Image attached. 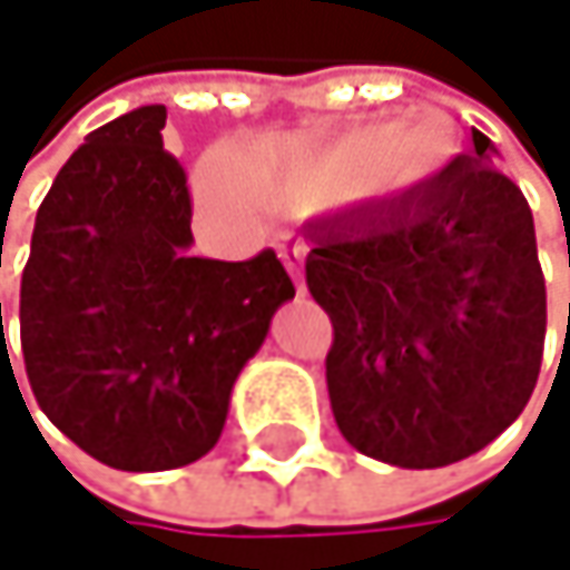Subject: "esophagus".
<instances>
[{"mask_svg": "<svg viewBox=\"0 0 570 570\" xmlns=\"http://www.w3.org/2000/svg\"><path fill=\"white\" fill-rule=\"evenodd\" d=\"M276 253H279L283 266H287V273L294 276L297 291L304 294V256H307V246L304 243H279Z\"/></svg>", "mask_w": 570, "mask_h": 570, "instance_id": "34e87169", "label": "esophagus"}]
</instances>
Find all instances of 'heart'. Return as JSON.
<instances>
[{
  "instance_id": "1",
  "label": "heart",
  "mask_w": 570,
  "mask_h": 570,
  "mask_svg": "<svg viewBox=\"0 0 570 570\" xmlns=\"http://www.w3.org/2000/svg\"><path fill=\"white\" fill-rule=\"evenodd\" d=\"M453 128L435 114L364 120L321 145L279 148L266 158L209 161L198 171L202 202L223 219H253L259 202H321L361 188H405L429 178L453 155Z\"/></svg>"
}]
</instances>
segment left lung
<instances>
[{
	"mask_svg": "<svg viewBox=\"0 0 570 570\" xmlns=\"http://www.w3.org/2000/svg\"><path fill=\"white\" fill-rule=\"evenodd\" d=\"M473 158L307 229L327 395L357 453L432 470L490 445L541 375L548 291L523 191Z\"/></svg>",
	"mask_w": 570,
	"mask_h": 570,
	"instance_id": "obj_1",
	"label": "left lung"
}]
</instances>
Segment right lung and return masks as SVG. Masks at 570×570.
<instances>
[{
    "instance_id": "right-lung-1",
    "label": "right lung",
    "mask_w": 570,
    "mask_h": 570,
    "mask_svg": "<svg viewBox=\"0 0 570 570\" xmlns=\"http://www.w3.org/2000/svg\"><path fill=\"white\" fill-rule=\"evenodd\" d=\"M165 117L151 104L87 135L36 213L19 287L36 405L125 473L213 450L239 368L294 297L273 249L243 263L185 256L191 191L161 145Z\"/></svg>"
}]
</instances>
